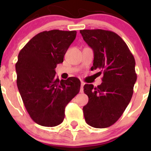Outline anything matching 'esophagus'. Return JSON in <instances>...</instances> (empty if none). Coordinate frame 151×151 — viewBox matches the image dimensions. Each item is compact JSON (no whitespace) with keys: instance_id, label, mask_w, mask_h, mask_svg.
<instances>
[{"instance_id":"34e87169","label":"esophagus","mask_w":151,"mask_h":151,"mask_svg":"<svg viewBox=\"0 0 151 151\" xmlns=\"http://www.w3.org/2000/svg\"><path fill=\"white\" fill-rule=\"evenodd\" d=\"M84 82H81V87H80V93H83V86H84Z\"/></svg>"}]
</instances>
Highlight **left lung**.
Masks as SVG:
<instances>
[{
  "instance_id": "obj_1",
  "label": "left lung",
  "mask_w": 151,
  "mask_h": 151,
  "mask_svg": "<svg viewBox=\"0 0 151 151\" xmlns=\"http://www.w3.org/2000/svg\"><path fill=\"white\" fill-rule=\"evenodd\" d=\"M80 32L93 50L91 70L99 68L104 74L100 85H84L88 96V104L83 109L85 121L92 127L107 128L121 118L132 99L137 81L134 58L124 41L114 32L101 29Z\"/></svg>"
}]
</instances>
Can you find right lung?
Here are the masks:
<instances>
[{
  "label": "right lung",
  "instance_id": "add662e5",
  "mask_svg": "<svg viewBox=\"0 0 151 151\" xmlns=\"http://www.w3.org/2000/svg\"><path fill=\"white\" fill-rule=\"evenodd\" d=\"M77 31L52 30L38 33L20 50L15 65L17 85L29 115L34 122L53 127L63 122L65 108L80 90L76 77H55Z\"/></svg>",
  "mask_w": 151,
  "mask_h": 151
}]
</instances>
